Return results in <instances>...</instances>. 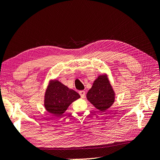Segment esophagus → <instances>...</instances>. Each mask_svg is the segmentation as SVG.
<instances>
[{"label": "esophagus", "instance_id": "34e87169", "mask_svg": "<svg viewBox=\"0 0 160 160\" xmlns=\"http://www.w3.org/2000/svg\"><path fill=\"white\" fill-rule=\"evenodd\" d=\"M79 93L80 96H81V98H83L84 97H85V91H80L79 92Z\"/></svg>", "mask_w": 160, "mask_h": 160}]
</instances>
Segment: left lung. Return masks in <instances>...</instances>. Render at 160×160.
Wrapping results in <instances>:
<instances>
[{
  "label": "left lung",
  "instance_id": "obj_1",
  "mask_svg": "<svg viewBox=\"0 0 160 160\" xmlns=\"http://www.w3.org/2000/svg\"><path fill=\"white\" fill-rule=\"evenodd\" d=\"M87 98L95 107L105 111L114 102V92L105 75L99 76L87 94Z\"/></svg>",
  "mask_w": 160,
  "mask_h": 160
}]
</instances>
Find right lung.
I'll use <instances>...</instances> for the list:
<instances>
[{
  "label": "right lung",
  "mask_w": 160,
  "mask_h": 160,
  "mask_svg": "<svg viewBox=\"0 0 160 160\" xmlns=\"http://www.w3.org/2000/svg\"><path fill=\"white\" fill-rule=\"evenodd\" d=\"M80 98L78 93L70 89L58 81H54L48 88L45 96V106L49 113L60 115L69 105Z\"/></svg>",
  "instance_id": "1"
}]
</instances>
